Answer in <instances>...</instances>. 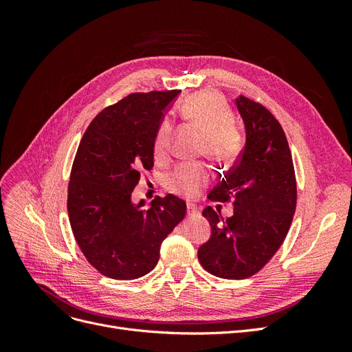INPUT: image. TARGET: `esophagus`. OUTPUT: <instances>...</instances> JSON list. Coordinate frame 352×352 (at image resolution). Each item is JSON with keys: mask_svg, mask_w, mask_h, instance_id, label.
I'll return each instance as SVG.
<instances>
[{"mask_svg": "<svg viewBox=\"0 0 352 352\" xmlns=\"http://www.w3.org/2000/svg\"><path fill=\"white\" fill-rule=\"evenodd\" d=\"M188 216L189 217L199 216V210L195 206H192V204H188Z\"/></svg>", "mask_w": 352, "mask_h": 352, "instance_id": "esophagus-1", "label": "esophagus"}]
</instances>
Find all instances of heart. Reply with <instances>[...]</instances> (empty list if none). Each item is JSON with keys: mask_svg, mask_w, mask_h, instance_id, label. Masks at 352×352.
<instances>
[{"mask_svg": "<svg viewBox=\"0 0 352 352\" xmlns=\"http://www.w3.org/2000/svg\"><path fill=\"white\" fill-rule=\"evenodd\" d=\"M179 117L186 124L204 135L202 154L214 162L229 166L242 150V133L233 123V113L228 101L217 92L202 91L185 98L179 105ZM172 151V124H160L153 144L157 163H164ZM210 180L208 170L201 164H182L166 180L170 192L194 198Z\"/></svg>", "mask_w": 352, "mask_h": 352, "instance_id": "b5f03b06", "label": "heart"}]
</instances>
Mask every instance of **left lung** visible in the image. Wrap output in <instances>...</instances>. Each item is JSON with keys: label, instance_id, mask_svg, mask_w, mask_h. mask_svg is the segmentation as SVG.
Segmentation results:
<instances>
[{"label": "left lung", "instance_id": "8db88e82", "mask_svg": "<svg viewBox=\"0 0 352 352\" xmlns=\"http://www.w3.org/2000/svg\"><path fill=\"white\" fill-rule=\"evenodd\" d=\"M247 142L236 164L212 188L211 201H233V216L202 211L210 239L198 250L208 273L221 279H247L260 272L280 248L296 207V180L289 145L280 123L243 95L236 98Z\"/></svg>", "mask_w": 352, "mask_h": 352}]
</instances>
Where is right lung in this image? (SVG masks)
I'll use <instances>...</instances> for the list:
<instances>
[{"mask_svg":"<svg viewBox=\"0 0 352 352\" xmlns=\"http://www.w3.org/2000/svg\"><path fill=\"white\" fill-rule=\"evenodd\" d=\"M180 91L135 92L88 126L72 166L69 220L80 251L101 274L132 280L150 273L160 247L184 220L186 202L172 194L135 206L132 190L154 166L153 144L167 105Z\"/></svg>","mask_w":352,"mask_h":352,"instance_id":"add662e5","label":"right lung"}]
</instances>
